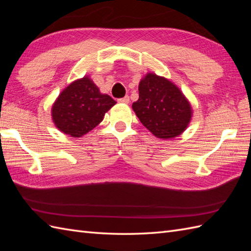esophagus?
<instances>
[{
    "label": "esophagus",
    "instance_id": "esophagus-1",
    "mask_svg": "<svg viewBox=\"0 0 251 251\" xmlns=\"http://www.w3.org/2000/svg\"><path fill=\"white\" fill-rule=\"evenodd\" d=\"M119 103H128L130 102V97L128 96H125L123 98H119V100H117Z\"/></svg>",
    "mask_w": 251,
    "mask_h": 251
}]
</instances>
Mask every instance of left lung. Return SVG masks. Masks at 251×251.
<instances>
[{"mask_svg": "<svg viewBox=\"0 0 251 251\" xmlns=\"http://www.w3.org/2000/svg\"><path fill=\"white\" fill-rule=\"evenodd\" d=\"M139 98L132 108L141 124L160 139L185 131L192 119L191 103L180 89L165 77L148 73L139 82Z\"/></svg>", "mask_w": 251, "mask_h": 251, "instance_id": "obj_1", "label": "left lung"}]
</instances>
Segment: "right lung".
I'll list each match as a JSON object with an SVG mask.
<instances>
[{
  "label": "right lung",
  "mask_w": 251,
  "mask_h": 251,
  "mask_svg": "<svg viewBox=\"0 0 251 251\" xmlns=\"http://www.w3.org/2000/svg\"><path fill=\"white\" fill-rule=\"evenodd\" d=\"M116 101L88 76L70 83L52 105L53 123L60 132L71 137H81L100 125Z\"/></svg>",
  "instance_id": "obj_1"
}]
</instances>
